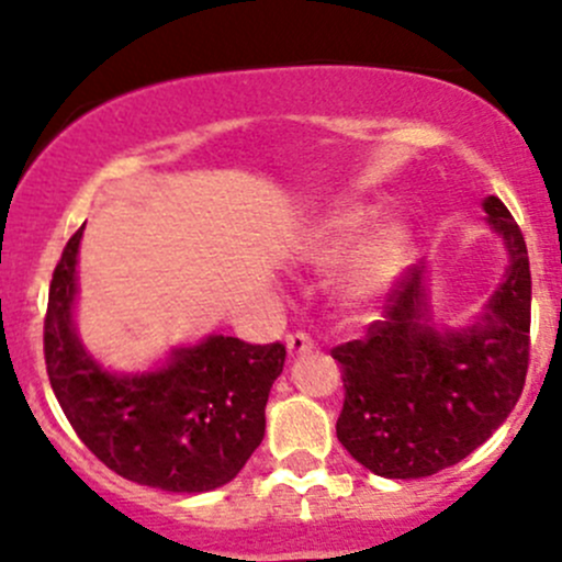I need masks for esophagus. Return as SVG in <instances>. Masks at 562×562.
<instances>
[{"label":"esophagus","instance_id":"esophagus-1","mask_svg":"<svg viewBox=\"0 0 562 562\" xmlns=\"http://www.w3.org/2000/svg\"><path fill=\"white\" fill-rule=\"evenodd\" d=\"M285 345H288V356H299V353H307V350H313L315 339L310 337L307 331H293V334H288Z\"/></svg>","mask_w":562,"mask_h":562}]
</instances>
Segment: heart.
I'll return each mask as SVG.
<instances>
[{"label":"heart","mask_w":562,"mask_h":562,"mask_svg":"<svg viewBox=\"0 0 562 562\" xmlns=\"http://www.w3.org/2000/svg\"><path fill=\"white\" fill-rule=\"evenodd\" d=\"M361 228H364V217L361 212H348L339 214L328 231L323 234V239L317 241L313 249V263L326 266L337 263L339 258L353 249L356 241H359ZM407 260V234L400 228V225H389V228L378 231L370 241H367L364 249L356 258L353 269L345 277L342 296L348 299L350 304H367L372 299H378L381 293H386V288L396 280V274L402 271Z\"/></svg>","instance_id":"b5f03b06"}]
</instances>
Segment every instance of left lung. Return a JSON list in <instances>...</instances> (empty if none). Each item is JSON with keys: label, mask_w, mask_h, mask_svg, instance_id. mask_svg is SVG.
Masks as SVG:
<instances>
[{"label": "left lung", "mask_w": 562, "mask_h": 562, "mask_svg": "<svg viewBox=\"0 0 562 562\" xmlns=\"http://www.w3.org/2000/svg\"><path fill=\"white\" fill-rule=\"evenodd\" d=\"M486 223L508 247L506 280L484 323L440 337L424 323L422 271L389 288L383 317L331 350L345 402L337 438L356 462L386 479H424L473 454L508 418L530 364V260L501 198Z\"/></svg>", "instance_id": "left-lung-1"}]
</instances>
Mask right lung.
Segmentation results:
<instances>
[{
	"mask_svg": "<svg viewBox=\"0 0 562 562\" xmlns=\"http://www.w3.org/2000/svg\"><path fill=\"white\" fill-rule=\"evenodd\" d=\"M81 231L61 249L43 326L45 370L67 422L105 468L135 484L187 495L228 484L263 440L285 345L217 334L176 350L160 372L108 375L70 321Z\"/></svg>",
	"mask_w": 562,
	"mask_h": 562,
	"instance_id": "1",
	"label": "right lung"
}]
</instances>
